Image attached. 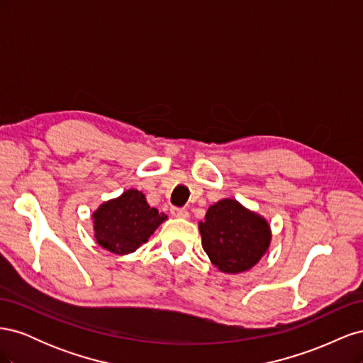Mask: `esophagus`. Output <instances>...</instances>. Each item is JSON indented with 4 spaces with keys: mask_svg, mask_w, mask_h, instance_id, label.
<instances>
[{
    "mask_svg": "<svg viewBox=\"0 0 363 363\" xmlns=\"http://www.w3.org/2000/svg\"><path fill=\"white\" fill-rule=\"evenodd\" d=\"M171 215L175 216V218H189L188 208H184V207H172Z\"/></svg>",
    "mask_w": 363,
    "mask_h": 363,
    "instance_id": "1",
    "label": "esophagus"
}]
</instances>
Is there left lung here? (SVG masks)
I'll use <instances>...</instances> for the list:
<instances>
[{
	"label": "left lung",
	"instance_id": "1",
	"mask_svg": "<svg viewBox=\"0 0 363 363\" xmlns=\"http://www.w3.org/2000/svg\"><path fill=\"white\" fill-rule=\"evenodd\" d=\"M199 228L208 259L219 271L227 274L251 269L271 242L267 219L230 199L208 207Z\"/></svg>",
	"mask_w": 363,
	"mask_h": 363
}]
</instances>
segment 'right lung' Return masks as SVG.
<instances>
[{
	"mask_svg": "<svg viewBox=\"0 0 363 363\" xmlns=\"http://www.w3.org/2000/svg\"><path fill=\"white\" fill-rule=\"evenodd\" d=\"M92 218L96 242L123 256L145 244L167 215L150 207L140 191L128 189L118 199L103 203Z\"/></svg>",
	"mask_w": 363,
	"mask_h": 363,
	"instance_id": "1",
	"label": "right lung"
}]
</instances>
